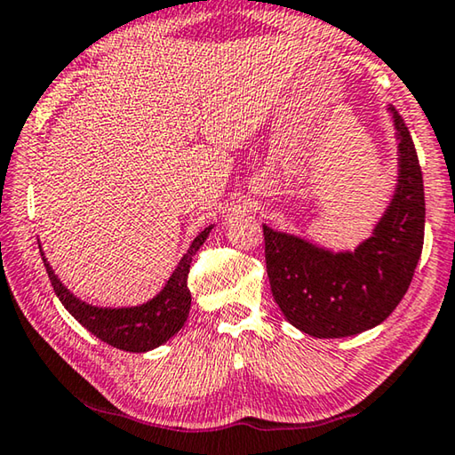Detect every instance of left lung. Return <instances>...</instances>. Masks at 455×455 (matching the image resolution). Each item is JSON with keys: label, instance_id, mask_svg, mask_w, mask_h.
<instances>
[{"label": "left lung", "instance_id": "obj_1", "mask_svg": "<svg viewBox=\"0 0 455 455\" xmlns=\"http://www.w3.org/2000/svg\"><path fill=\"white\" fill-rule=\"evenodd\" d=\"M396 137V186L368 239L333 251L263 225L269 286L290 324L318 339L378 327L403 300L425 236L423 173L409 128L388 106Z\"/></svg>", "mask_w": 455, "mask_h": 455}]
</instances>
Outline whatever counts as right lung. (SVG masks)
Listing matches in <instances>:
<instances>
[{"label":"right lung","instance_id":"obj_1","mask_svg":"<svg viewBox=\"0 0 455 455\" xmlns=\"http://www.w3.org/2000/svg\"><path fill=\"white\" fill-rule=\"evenodd\" d=\"M212 228L214 225H210L196 236L180 259L178 267L169 275L165 286L159 290V294L142 304H134V307H98V304L81 300L59 280L49 259L44 257L43 247H40V255H43L54 294L79 324H84L92 335L112 347L145 354V351L167 343L186 324L189 307H192V294L188 288L189 266H192V257L204 245Z\"/></svg>","mask_w":455,"mask_h":455}]
</instances>
